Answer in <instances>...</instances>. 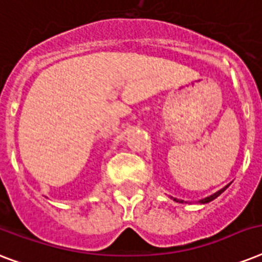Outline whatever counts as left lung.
Segmentation results:
<instances>
[{
	"instance_id": "obj_1",
	"label": "left lung",
	"mask_w": 262,
	"mask_h": 262,
	"mask_svg": "<svg viewBox=\"0 0 262 262\" xmlns=\"http://www.w3.org/2000/svg\"><path fill=\"white\" fill-rule=\"evenodd\" d=\"M227 187H228V185H227V186H226V187H223V189H220L219 191H216L215 194H212V195H209V197H207V199L201 200V201H200V203L205 204V203H209V201H212V200H215L216 197H217V195L222 194V193H223V191L226 190V189H227ZM174 201H177V203H183L182 200H178V199H174Z\"/></svg>"
}]
</instances>
